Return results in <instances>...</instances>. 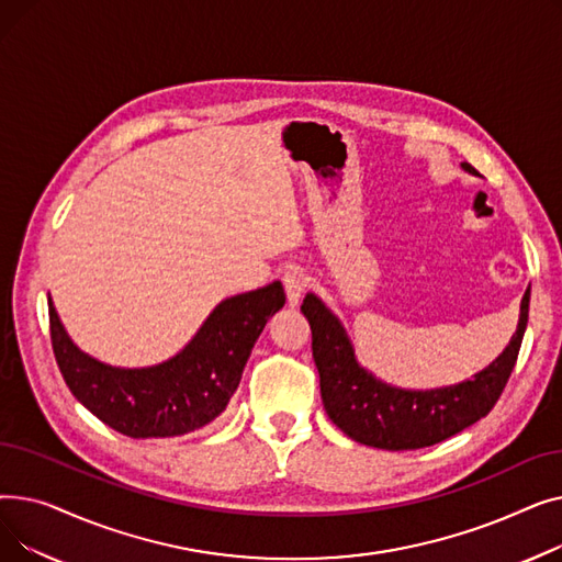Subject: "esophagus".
Wrapping results in <instances>:
<instances>
[{
	"instance_id": "obj_1",
	"label": "esophagus",
	"mask_w": 562,
	"mask_h": 562,
	"mask_svg": "<svg viewBox=\"0 0 562 562\" xmlns=\"http://www.w3.org/2000/svg\"><path fill=\"white\" fill-rule=\"evenodd\" d=\"M282 282H284V291H286V299H289V305H296L299 299L305 293L307 289V276L303 269H299V266H289V269L284 271L282 276Z\"/></svg>"
}]
</instances>
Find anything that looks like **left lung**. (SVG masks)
<instances>
[{
	"label": "left lung",
	"instance_id": "1",
	"mask_svg": "<svg viewBox=\"0 0 562 562\" xmlns=\"http://www.w3.org/2000/svg\"><path fill=\"white\" fill-rule=\"evenodd\" d=\"M462 168L476 175L471 164H462ZM528 303L530 286L521 299L517 333L487 369L453 387L405 392L375 380L358 364L337 316L314 293H307L301 312L312 328V356L330 422L360 445L385 451L432 447L476 424L490 415L515 369L528 323Z\"/></svg>",
	"mask_w": 562,
	"mask_h": 562
}]
</instances>
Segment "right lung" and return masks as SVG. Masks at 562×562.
Masks as SVG:
<instances>
[{
    "instance_id": "add662e5",
    "label": "right lung",
    "mask_w": 562,
    "mask_h": 562,
    "mask_svg": "<svg viewBox=\"0 0 562 562\" xmlns=\"http://www.w3.org/2000/svg\"><path fill=\"white\" fill-rule=\"evenodd\" d=\"M284 305L280 282L223 301L189 346L164 364L115 369L81 352L49 301V337L72 396L134 439L177 437L214 422L239 387L252 346Z\"/></svg>"
}]
</instances>
